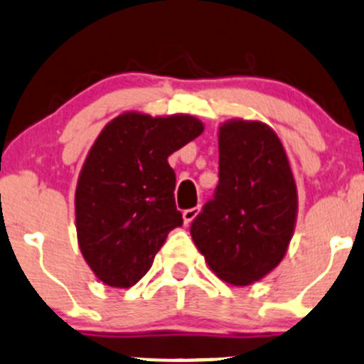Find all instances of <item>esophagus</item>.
Segmentation results:
<instances>
[{
    "mask_svg": "<svg viewBox=\"0 0 364 364\" xmlns=\"http://www.w3.org/2000/svg\"><path fill=\"white\" fill-rule=\"evenodd\" d=\"M199 211H200V208H199V206L190 208V210H185V211H183V220H185V224H186V225L192 224V220H193V218L197 217V215H199Z\"/></svg>",
    "mask_w": 364,
    "mask_h": 364,
    "instance_id": "34e87169",
    "label": "esophagus"
}]
</instances>
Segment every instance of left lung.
<instances>
[{
  "label": "left lung",
  "mask_w": 364,
  "mask_h": 364,
  "mask_svg": "<svg viewBox=\"0 0 364 364\" xmlns=\"http://www.w3.org/2000/svg\"><path fill=\"white\" fill-rule=\"evenodd\" d=\"M297 211V185L277 133L261 121L222 122L217 190L190 228L208 267L232 287L263 279L287 256Z\"/></svg>",
  "instance_id": "8db88e82"
}]
</instances>
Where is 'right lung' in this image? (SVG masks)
<instances>
[{
	"mask_svg": "<svg viewBox=\"0 0 364 364\" xmlns=\"http://www.w3.org/2000/svg\"><path fill=\"white\" fill-rule=\"evenodd\" d=\"M203 132L193 115L142 112H124L101 129L77 176L74 215L81 254L105 284L139 283L183 224L167 158Z\"/></svg>",
	"mask_w": 364,
	"mask_h": 364,
	"instance_id": "add662e5",
	"label": "right lung"
}]
</instances>
